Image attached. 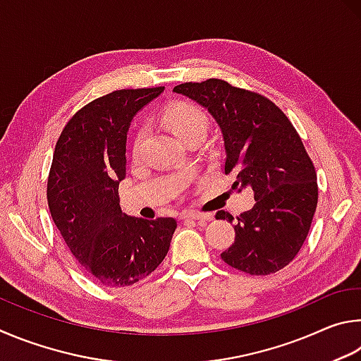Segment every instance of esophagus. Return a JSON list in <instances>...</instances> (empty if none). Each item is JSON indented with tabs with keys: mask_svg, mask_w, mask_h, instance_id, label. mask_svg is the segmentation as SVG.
<instances>
[{
	"mask_svg": "<svg viewBox=\"0 0 361 361\" xmlns=\"http://www.w3.org/2000/svg\"><path fill=\"white\" fill-rule=\"evenodd\" d=\"M182 220H201V222H211L214 219L212 214H201V212H182Z\"/></svg>",
	"mask_w": 361,
	"mask_h": 361,
	"instance_id": "obj_1",
	"label": "esophagus"
}]
</instances>
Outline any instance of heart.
<instances>
[{
	"label": "heart",
	"mask_w": 361,
	"mask_h": 361,
	"mask_svg": "<svg viewBox=\"0 0 361 361\" xmlns=\"http://www.w3.org/2000/svg\"><path fill=\"white\" fill-rule=\"evenodd\" d=\"M164 122L182 142H187L195 136H204L207 130V116L204 111L188 101H177L171 104L164 112ZM139 139L141 136L136 139V147Z\"/></svg>",
	"instance_id": "heart-1"
}]
</instances>
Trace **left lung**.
<instances>
[{
    "label": "left lung",
    "instance_id": "1",
    "mask_svg": "<svg viewBox=\"0 0 361 361\" xmlns=\"http://www.w3.org/2000/svg\"><path fill=\"white\" fill-rule=\"evenodd\" d=\"M174 93L198 103L216 120L231 190L250 188L255 204L235 224V243L222 260L252 276H267L293 260L317 207V176L301 137L279 107L262 94L220 79L187 82ZM228 219V212H217Z\"/></svg>",
    "mask_w": 361,
    "mask_h": 361
}]
</instances>
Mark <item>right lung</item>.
I'll list each match as a JSON object with an SVG mask.
<instances>
[{
  "label": "right lung",
  "mask_w": 361,
  "mask_h": 361,
  "mask_svg": "<svg viewBox=\"0 0 361 361\" xmlns=\"http://www.w3.org/2000/svg\"><path fill=\"white\" fill-rule=\"evenodd\" d=\"M163 90H117L92 101L74 114L55 145L50 216L75 260L101 286H133L154 273L176 231L173 217H130L118 200L130 125Z\"/></svg>",
  "instance_id": "add662e5"
}]
</instances>
